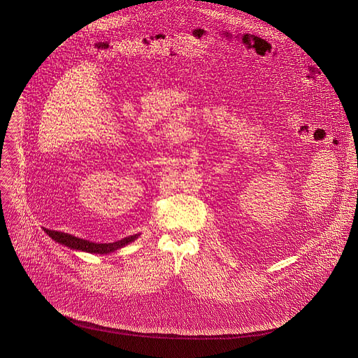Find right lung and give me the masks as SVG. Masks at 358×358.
<instances>
[{
	"label": "right lung",
	"mask_w": 358,
	"mask_h": 358,
	"mask_svg": "<svg viewBox=\"0 0 358 358\" xmlns=\"http://www.w3.org/2000/svg\"><path fill=\"white\" fill-rule=\"evenodd\" d=\"M45 232L55 242L61 243V245H65V247H68L71 250H75V251H85V252H90V254H108V252H113V251H116L119 248H123L124 245H127V243L134 242L139 236V234H136V235L123 238V239L116 241V242L97 243V242H90L87 239H81L78 236H73V235L64 234V232H58V231L45 229Z\"/></svg>",
	"instance_id": "1"
}]
</instances>
